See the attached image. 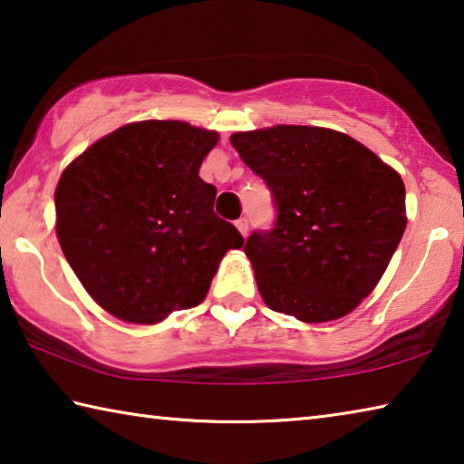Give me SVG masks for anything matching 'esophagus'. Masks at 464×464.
<instances>
[{
	"label": "esophagus",
	"mask_w": 464,
	"mask_h": 464,
	"mask_svg": "<svg viewBox=\"0 0 464 464\" xmlns=\"http://www.w3.org/2000/svg\"><path fill=\"white\" fill-rule=\"evenodd\" d=\"M235 227H237V229H239V233L243 235V237H247V231H249V221H247V218H246V217H243V218H239V221H237V223H235Z\"/></svg>",
	"instance_id": "1"
}]
</instances>
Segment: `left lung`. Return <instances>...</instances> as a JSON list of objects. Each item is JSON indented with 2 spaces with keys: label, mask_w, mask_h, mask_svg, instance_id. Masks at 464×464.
Listing matches in <instances>:
<instances>
[{
  "label": "left lung",
  "mask_w": 464,
  "mask_h": 464,
  "mask_svg": "<svg viewBox=\"0 0 464 464\" xmlns=\"http://www.w3.org/2000/svg\"><path fill=\"white\" fill-rule=\"evenodd\" d=\"M231 145L278 210L272 229L254 231L243 247L264 303L304 324L348 315L403 237L401 176L332 129L278 124L235 132Z\"/></svg>",
  "instance_id": "obj_1"
}]
</instances>
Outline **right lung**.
Instances as JSON below:
<instances>
[{
    "label": "right lung",
    "mask_w": 464,
    "mask_h": 464,
    "mask_svg": "<svg viewBox=\"0 0 464 464\" xmlns=\"http://www.w3.org/2000/svg\"><path fill=\"white\" fill-rule=\"evenodd\" d=\"M218 132L182 121L130 122L73 160L54 190L57 237L110 315L160 324L207 296L218 262L243 246L198 176Z\"/></svg>",
    "instance_id": "add662e5"
}]
</instances>
